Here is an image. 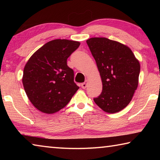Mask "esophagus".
<instances>
[{
    "label": "esophagus",
    "instance_id": "obj_1",
    "mask_svg": "<svg viewBox=\"0 0 160 160\" xmlns=\"http://www.w3.org/2000/svg\"><path fill=\"white\" fill-rule=\"evenodd\" d=\"M88 81L85 80V82L81 84V87H82V89H85L87 88V85H88Z\"/></svg>",
    "mask_w": 160,
    "mask_h": 160
}]
</instances>
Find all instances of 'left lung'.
<instances>
[{
	"label": "left lung",
	"instance_id": "obj_1",
	"mask_svg": "<svg viewBox=\"0 0 160 160\" xmlns=\"http://www.w3.org/2000/svg\"><path fill=\"white\" fill-rule=\"evenodd\" d=\"M98 68L102 92L94 99L105 112L114 113L128 106L138 85L140 63L126 45L104 37L86 41Z\"/></svg>",
	"mask_w": 160,
	"mask_h": 160
}]
</instances>
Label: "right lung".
Instances as JSON below:
<instances>
[{
    "label": "right lung",
    "instance_id": "obj_1",
    "mask_svg": "<svg viewBox=\"0 0 160 160\" xmlns=\"http://www.w3.org/2000/svg\"><path fill=\"white\" fill-rule=\"evenodd\" d=\"M80 43L54 39L39 48L27 62L22 83L27 96L40 112L53 113L63 109L79 89L67 59Z\"/></svg>",
    "mask_w": 160,
    "mask_h": 160
}]
</instances>
